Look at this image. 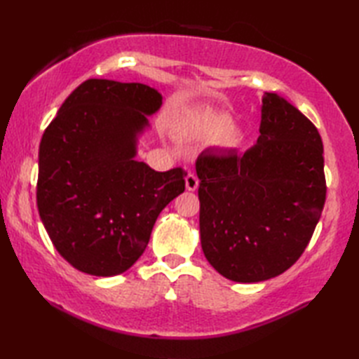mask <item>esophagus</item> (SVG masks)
I'll list each match as a JSON object with an SVG mask.
<instances>
[{
    "label": "esophagus",
    "mask_w": 359,
    "mask_h": 359,
    "mask_svg": "<svg viewBox=\"0 0 359 359\" xmlns=\"http://www.w3.org/2000/svg\"><path fill=\"white\" fill-rule=\"evenodd\" d=\"M185 185L188 191H196L197 187H199V179H197L194 174L189 172L185 177Z\"/></svg>",
    "instance_id": "esophagus-1"
}]
</instances>
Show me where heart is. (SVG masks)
Here are the masks:
<instances>
[{"label": "heart", "instance_id": "b5f03b06", "mask_svg": "<svg viewBox=\"0 0 359 359\" xmlns=\"http://www.w3.org/2000/svg\"><path fill=\"white\" fill-rule=\"evenodd\" d=\"M231 116L226 112H197L185 121V133L194 137H217V144L224 149H236L245 140V133L231 126Z\"/></svg>", "mask_w": 359, "mask_h": 359}]
</instances>
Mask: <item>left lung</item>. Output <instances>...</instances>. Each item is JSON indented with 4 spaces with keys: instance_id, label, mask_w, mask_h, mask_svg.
Returning <instances> with one entry per match:
<instances>
[{
    "instance_id": "obj_1",
    "label": "left lung",
    "mask_w": 359,
    "mask_h": 359,
    "mask_svg": "<svg viewBox=\"0 0 359 359\" xmlns=\"http://www.w3.org/2000/svg\"><path fill=\"white\" fill-rule=\"evenodd\" d=\"M259 133L243 154H202L196 162L203 255L234 282L288 270L309 245L325 202L315 125L285 98L265 93Z\"/></svg>"
}]
</instances>
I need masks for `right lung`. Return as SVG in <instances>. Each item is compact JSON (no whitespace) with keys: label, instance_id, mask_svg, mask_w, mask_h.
Returning <instances> with one entry per match:
<instances>
[{"label":"right lung","instance_id":"1","mask_svg":"<svg viewBox=\"0 0 359 359\" xmlns=\"http://www.w3.org/2000/svg\"><path fill=\"white\" fill-rule=\"evenodd\" d=\"M162 106L142 83L90 79L66 98L38 152L36 205L53 247L74 269L116 276L135 264L168 203L185 191L182 168L135 160Z\"/></svg>","mask_w":359,"mask_h":359}]
</instances>
